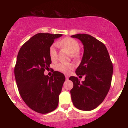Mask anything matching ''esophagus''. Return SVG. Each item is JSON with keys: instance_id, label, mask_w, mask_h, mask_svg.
Here are the masks:
<instances>
[{"instance_id": "esophagus-1", "label": "esophagus", "mask_w": 128, "mask_h": 128, "mask_svg": "<svg viewBox=\"0 0 128 128\" xmlns=\"http://www.w3.org/2000/svg\"><path fill=\"white\" fill-rule=\"evenodd\" d=\"M65 76H66V79H67H67H68V75H66Z\"/></svg>"}]
</instances>
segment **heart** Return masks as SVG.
I'll return each mask as SVG.
<instances>
[{
	"mask_svg": "<svg viewBox=\"0 0 128 128\" xmlns=\"http://www.w3.org/2000/svg\"><path fill=\"white\" fill-rule=\"evenodd\" d=\"M57 44L61 46L66 49L71 54H74L79 49V44L76 40L71 38H65L60 42ZM49 55L50 59L52 61H55L57 58V52L56 49V45L55 44L51 45L49 48ZM74 68V65L72 63H59L56 67L58 71L62 72L65 74H67Z\"/></svg>",
	"mask_w": 128,
	"mask_h": 128,
	"instance_id": "1",
	"label": "heart"
}]
</instances>
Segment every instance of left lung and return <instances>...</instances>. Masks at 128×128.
Segmentation results:
<instances>
[{
  "mask_svg": "<svg viewBox=\"0 0 128 128\" xmlns=\"http://www.w3.org/2000/svg\"><path fill=\"white\" fill-rule=\"evenodd\" d=\"M71 37L79 39L84 46L82 58L75 72L79 77L85 76L82 82L77 77L69 78L73 83L70 90L72 100L78 109L91 111L104 101L109 92L112 64L106 46L94 37L85 34Z\"/></svg>",
  "mask_w": 128,
  "mask_h": 128,
  "instance_id": "obj_1",
  "label": "left lung"
}]
</instances>
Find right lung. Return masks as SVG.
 Returning a JSON list of instances; mask_svg holds the SVG:
<instances>
[{"instance_id":"obj_1","label":"right lung","mask_w":128,"mask_h":128,"mask_svg":"<svg viewBox=\"0 0 128 128\" xmlns=\"http://www.w3.org/2000/svg\"><path fill=\"white\" fill-rule=\"evenodd\" d=\"M62 34L38 33L20 48L14 68L19 93L30 109L41 114L55 110L65 81L62 73L55 71L49 77L44 74L52 62L49 48Z\"/></svg>"}]
</instances>
